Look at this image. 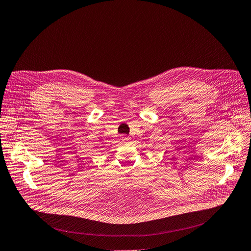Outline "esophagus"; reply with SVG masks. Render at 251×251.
I'll use <instances>...</instances> for the list:
<instances>
[{
    "instance_id": "1",
    "label": "esophagus",
    "mask_w": 251,
    "mask_h": 251,
    "mask_svg": "<svg viewBox=\"0 0 251 251\" xmlns=\"http://www.w3.org/2000/svg\"><path fill=\"white\" fill-rule=\"evenodd\" d=\"M121 141H122V143H123V144H128L129 142H130V137H128V136H123V137H122V140H121Z\"/></svg>"
}]
</instances>
